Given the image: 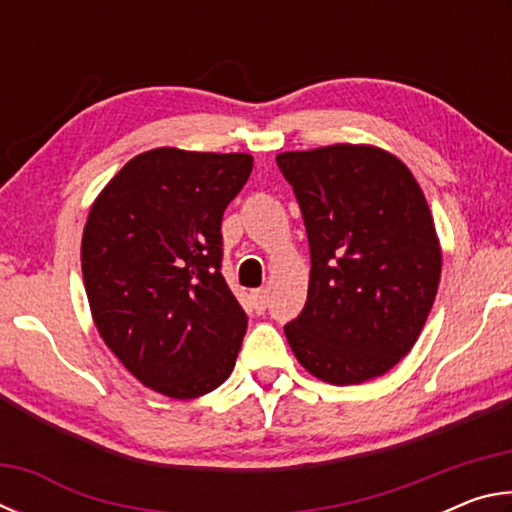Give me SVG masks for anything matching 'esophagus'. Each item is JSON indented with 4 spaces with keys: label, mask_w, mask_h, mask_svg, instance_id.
Instances as JSON below:
<instances>
[{
    "label": "esophagus",
    "mask_w": 512,
    "mask_h": 512,
    "mask_svg": "<svg viewBox=\"0 0 512 512\" xmlns=\"http://www.w3.org/2000/svg\"><path fill=\"white\" fill-rule=\"evenodd\" d=\"M253 302H255V309L259 311V314H262V311L268 305V291L266 289H255L253 291Z\"/></svg>",
    "instance_id": "esophagus-1"
}]
</instances>
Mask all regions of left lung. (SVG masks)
I'll list each match as a JSON object with an SVG mask.
<instances>
[{"label":"left lung","mask_w":512,"mask_h":512,"mask_svg":"<svg viewBox=\"0 0 512 512\" xmlns=\"http://www.w3.org/2000/svg\"><path fill=\"white\" fill-rule=\"evenodd\" d=\"M305 219L307 305L284 325L300 366L336 386L381 377L411 352L436 300L443 250L418 180L379 146L277 155Z\"/></svg>","instance_id":"8db88e82"}]
</instances>
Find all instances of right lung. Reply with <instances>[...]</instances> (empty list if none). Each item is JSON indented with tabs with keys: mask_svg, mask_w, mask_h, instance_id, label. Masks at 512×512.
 <instances>
[{
	"mask_svg": "<svg viewBox=\"0 0 512 512\" xmlns=\"http://www.w3.org/2000/svg\"><path fill=\"white\" fill-rule=\"evenodd\" d=\"M248 153L160 146L128 160L90 207L81 268L110 352L151 391L194 400L235 368L248 316L221 275V219Z\"/></svg>",
	"mask_w": 512,
	"mask_h": 512,
	"instance_id": "1",
	"label": "right lung"
}]
</instances>
